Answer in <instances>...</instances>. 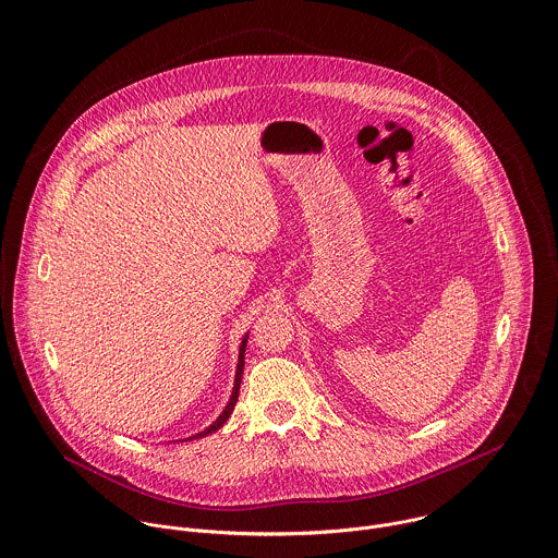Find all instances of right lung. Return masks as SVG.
I'll use <instances>...</instances> for the list:
<instances>
[{"label":"right lung","instance_id":"right-lung-1","mask_svg":"<svg viewBox=\"0 0 558 558\" xmlns=\"http://www.w3.org/2000/svg\"><path fill=\"white\" fill-rule=\"evenodd\" d=\"M244 348H246V337H244V341H242V345H240V354H239V369H236V383H234V391H232V398H230V403L226 405V410L221 412V416L208 427V429H204V432H199V434H195L193 438H202V436H208V434H213V432H217L228 418H230V414H232V410H234V405H236V401H239L240 393V380H242V367H244ZM191 440V438H189Z\"/></svg>","mask_w":558,"mask_h":558}]
</instances>
